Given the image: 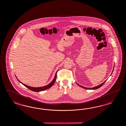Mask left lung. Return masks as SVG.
Returning <instances> with one entry per match:
<instances>
[{"instance_id":"8db88e82","label":"left lung","mask_w":126,"mask_h":126,"mask_svg":"<svg viewBox=\"0 0 126 126\" xmlns=\"http://www.w3.org/2000/svg\"><path fill=\"white\" fill-rule=\"evenodd\" d=\"M114 70V69H113V71ZM113 71H112V73H113ZM112 73H111V74H112ZM106 81H106H105L104 82H103V83H102V84H100L99 85H98V86H95V87H93V88H86V87H83V86H81V85H80L79 84L77 83V84L80 86V87H82V88H84V89H89V90H95V89H98V88H99L100 87H101V86H102L103 85V84L105 83V82Z\"/></svg>"}]
</instances>
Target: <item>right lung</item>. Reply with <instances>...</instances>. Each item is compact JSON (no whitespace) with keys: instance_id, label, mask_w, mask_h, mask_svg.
Returning a JSON list of instances; mask_svg holds the SVG:
<instances>
[{"instance_id":"add662e5","label":"right lung","mask_w":126,"mask_h":126,"mask_svg":"<svg viewBox=\"0 0 126 126\" xmlns=\"http://www.w3.org/2000/svg\"><path fill=\"white\" fill-rule=\"evenodd\" d=\"M57 72L58 71H57L55 75V77H54L53 80V81H52L50 84H47V85L45 86H43V87H31V86H28V85H26V84H23L22 83H21L18 79H17V80H18V81H19L20 83H21V84H23L24 86H25V87H26L27 88H28L29 89H30L31 91H34V92H41V91H45V90H47V89H49V88H50L51 87H52V86L53 85V84L55 83V80H56V77H57ZM16 79H17V78H16Z\"/></svg>"}]
</instances>
